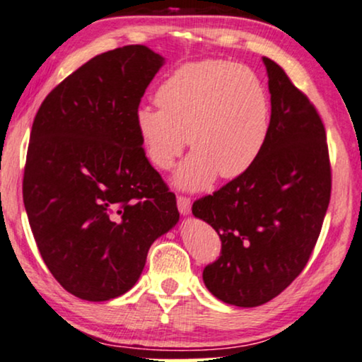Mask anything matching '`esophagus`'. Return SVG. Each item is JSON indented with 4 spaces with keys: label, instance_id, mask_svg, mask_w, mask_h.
I'll list each match as a JSON object with an SVG mask.
<instances>
[{
    "label": "esophagus",
    "instance_id": "1",
    "mask_svg": "<svg viewBox=\"0 0 362 362\" xmlns=\"http://www.w3.org/2000/svg\"><path fill=\"white\" fill-rule=\"evenodd\" d=\"M177 206H179V211L182 213V215H188L192 210V200L188 197L179 195L177 197Z\"/></svg>",
    "mask_w": 362,
    "mask_h": 362
}]
</instances>
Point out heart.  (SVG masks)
I'll return each mask as SVG.
<instances>
[{
    "label": "heart",
    "instance_id": "obj_1",
    "mask_svg": "<svg viewBox=\"0 0 362 362\" xmlns=\"http://www.w3.org/2000/svg\"><path fill=\"white\" fill-rule=\"evenodd\" d=\"M159 108L141 106L136 129L147 159L170 169L187 144L195 151L175 174L179 187L198 190L215 175L236 179L266 146L271 123L267 91L251 69L200 60L174 70L156 91Z\"/></svg>",
    "mask_w": 362,
    "mask_h": 362
}]
</instances>
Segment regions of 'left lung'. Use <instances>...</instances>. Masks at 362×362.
Listing matches in <instances>:
<instances>
[{
    "mask_svg": "<svg viewBox=\"0 0 362 362\" xmlns=\"http://www.w3.org/2000/svg\"><path fill=\"white\" fill-rule=\"evenodd\" d=\"M262 60L271 93L266 146L251 169L192 206L221 239L220 257L205 267L203 282L236 307H259L298 277L332 195L322 118L281 65Z\"/></svg>",
    "mask_w": 362,
    "mask_h": 362,
    "instance_id": "obj_1",
    "label": "left lung"
}]
</instances>
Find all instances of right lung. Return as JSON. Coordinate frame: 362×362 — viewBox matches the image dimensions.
I'll use <instances>...</instances> for the list:
<instances>
[{"mask_svg": "<svg viewBox=\"0 0 362 362\" xmlns=\"http://www.w3.org/2000/svg\"><path fill=\"white\" fill-rule=\"evenodd\" d=\"M162 65L146 45L96 55L45 96L34 118L24 206L45 266L81 300L128 292L151 244L179 221L134 119Z\"/></svg>", "mask_w": 362, "mask_h": 362, "instance_id": "1", "label": "right lung"}]
</instances>
